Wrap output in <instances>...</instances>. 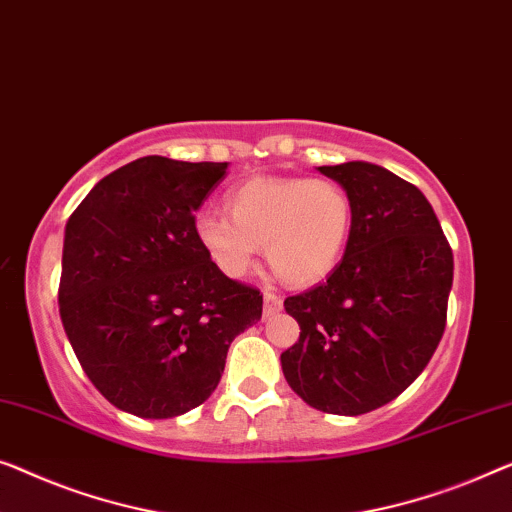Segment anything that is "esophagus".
Listing matches in <instances>:
<instances>
[{
	"label": "esophagus",
	"mask_w": 512,
	"mask_h": 512,
	"mask_svg": "<svg viewBox=\"0 0 512 512\" xmlns=\"http://www.w3.org/2000/svg\"><path fill=\"white\" fill-rule=\"evenodd\" d=\"M281 305H284V302H281L277 293L265 291V295H263V316L265 318H270V316L277 314V311H281Z\"/></svg>",
	"instance_id": "obj_1"
}]
</instances>
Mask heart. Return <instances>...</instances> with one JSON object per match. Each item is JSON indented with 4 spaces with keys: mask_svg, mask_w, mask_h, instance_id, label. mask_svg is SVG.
Segmentation results:
<instances>
[{
    "mask_svg": "<svg viewBox=\"0 0 512 512\" xmlns=\"http://www.w3.org/2000/svg\"><path fill=\"white\" fill-rule=\"evenodd\" d=\"M226 212L194 221L196 242L226 277H244L265 247L272 272L291 286L328 277L353 228L348 191L323 177H251L228 191Z\"/></svg>",
    "mask_w": 512,
    "mask_h": 512,
    "instance_id": "b5f03b06",
    "label": "heart"
}]
</instances>
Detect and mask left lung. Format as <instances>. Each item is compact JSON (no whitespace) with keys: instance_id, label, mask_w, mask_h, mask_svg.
Wrapping results in <instances>:
<instances>
[{"instance_id":"8db88e82","label":"left lung","mask_w":512,"mask_h":512,"mask_svg":"<svg viewBox=\"0 0 512 512\" xmlns=\"http://www.w3.org/2000/svg\"><path fill=\"white\" fill-rule=\"evenodd\" d=\"M353 203L342 263L328 281L284 300L300 339L281 353L309 406L360 416L418 379L446 330L453 249L418 187L381 166H321Z\"/></svg>"}]
</instances>
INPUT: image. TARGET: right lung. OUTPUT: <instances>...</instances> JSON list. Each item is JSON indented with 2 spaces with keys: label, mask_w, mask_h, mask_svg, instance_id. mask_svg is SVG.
<instances>
[{
  "label": "right lung",
  "mask_w": 512,
  "mask_h": 512,
  "mask_svg": "<svg viewBox=\"0 0 512 512\" xmlns=\"http://www.w3.org/2000/svg\"><path fill=\"white\" fill-rule=\"evenodd\" d=\"M226 168L136 159L96 182L66 221L64 332L94 388L138 418L201 406L228 346L261 321V291L214 268L194 235Z\"/></svg>",
  "instance_id": "obj_1"
}]
</instances>
